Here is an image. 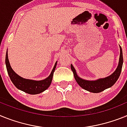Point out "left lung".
Segmentation results:
<instances>
[{"mask_svg": "<svg viewBox=\"0 0 127 127\" xmlns=\"http://www.w3.org/2000/svg\"><path fill=\"white\" fill-rule=\"evenodd\" d=\"M120 56L118 66L117 67L116 71L112 75L106 77V78H104V79H100L98 80H95V81L86 80H84V79H80V77H79V76L77 75L75 68H73L72 64H71V69L73 73L76 82L78 83V84L81 88L84 89L85 90H87L90 92L95 93L102 92L103 90L112 86L116 83L117 80L118 79L121 71H122V66H123V53H122V47H120Z\"/></svg>", "mask_w": 127, "mask_h": 127, "instance_id": "8db88e82", "label": "left lung"}]
</instances>
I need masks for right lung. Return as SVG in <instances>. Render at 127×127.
Segmentation results:
<instances>
[{
    "label": "right lung",
    "mask_w": 127,
    "mask_h": 127,
    "mask_svg": "<svg viewBox=\"0 0 127 127\" xmlns=\"http://www.w3.org/2000/svg\"><path fill=\"white\" fill-rule=\"evenodd\" d=\"M5 64H6L7 73H8L11 80L18 90H22L28 94L36 95L42 93L50 86L52 80L53 75L56 69L57 62L55 64L54 67L53 68L49 77H47V79L43 80H39V81L25 79L18 75L11 67L10 64L9 62L7 52H6V56H5Z\"/></svg>",
    "instance_id": "obj_1"
}]
</instances>
